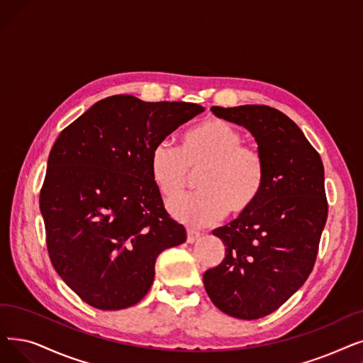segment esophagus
<instances>
[{"instance_id": "34e87169", "label": "esophagus", "mask_w": 363, "mask_h": 363, "mask_svg": "<svg viewBox=\"0 0 363 363\" xmlns=\"http://www.w3.org/2000/svg\"><path fill=\"white\" fill-rule=\"evenodd\" d=\"M200 235L201 234L199 231H196V230H186V242L188 243H194L196 240H199Z\"/></svg>"}]
</instances>
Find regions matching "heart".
Segmentation results:
<instances>
[{"mask_svg":"<svg viewBox=\"0 0 363 363\" xmlns=\"http://www.w3.org/2000/svg\"><path fill=\"white\" fill-rule=\"evenodd\" d=\"M234 124L211 117L182 135L181 150L160 140L151 150V177L164 199L181 196L200 173V193L169 203L170 213L194 227L215 224L228 212L242 216L255 206L265 185V160L242 144Z\"/></svg>","mask_w":363,"mask_h":363,"instance_id":"heart-1","label":"heart"}]
</instances>
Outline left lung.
<instances>
[{"label": "left lung", "instance_id": "8db88e82", "mask_svg": "<svg viewBox=\"0 0 363 363\" xmlns=\"http://www.w3.org/2000/svg\"><path fill=\"white\" fill-rule=\"evenodd\" d=\"M211 111L246 128L265 160L258 201L212 231L225 245V257L203 274L204 289L220 311L254 320L286 303L316 262L328 218L323 163L301 129L276 108L212 106Z\"/></svg>", "mask_w": 363, "mask_h": 363}]
</instances>
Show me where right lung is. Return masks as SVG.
I'll return each instance as SVG.
<instances>
[{
    "instance_id": "add662e5",
    "label": "right lung",
    "mask_w": 363,
    "mask_h": 363,
    "mask_svg": "<svg viewBox=\"0 0 363 363\" xmlns=\"http://www.w3.org/2000/svg\"><path fill=\"white\" fill-rule=\"evenodd\" d=\"M190 102L116 94L60 132L40 191L45 242L57 274L89 306L120 310L150 291L155 261L186 240L155 186L151 150L203 113Z\"/></svg>"
}]
</instances>
